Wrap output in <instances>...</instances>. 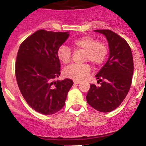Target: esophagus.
I'll return each mask as SVG.
<instances>
[{
	"label": "esophagus",
	"instance_id": "obj_1",
	"mask_svg": "<svg viewBox=\"0 0 146 146\" xmlns=\"http://www.w3.org/2000/svg\"><path fill=\"white\" fill-rule=\"evenodd\" d=\"M73 82H74V84H79L80 82V80H74Z\"/></svg>",
	"mask_w": 146,
	"mask_h": 146
}]
</instances>
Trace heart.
I'll return each mask as SVG.
<instances>
[{"label":"heart","instance_id":"1","mask_svg":"<svg viewBox=\"0 0 146 146\" xmlns=\"http://www.w3.org/2000/svg\"><path fill=\"white\" fill-rule=\"evenodd\" d=\"M77 49L85 51V61H91L94 66H98L104 64L108 56V49L104 43L98 42L95 38L90 36H84L75 39L72 43ZM57 55L59 60L66 64L72 60V51L70 48L62 45L58 49ZM91 72V66L88 64H72L67 66L64 71L66 77L75 80H82L86 78Z\"/></svg>","mask_w":146,"mask_h":146}]
</instances>
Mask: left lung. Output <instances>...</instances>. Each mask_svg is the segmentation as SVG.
<instances>
[{
  "label": "left lung",
  "instance_id": "8db88e82",
  "mask_svg": "<svg viewBox=\"0 0 146 146\" xmlns=\"http://www.w3.org/2000/svg\"><path fill=\"white\" fill-rule=\"evenodd\" d=\"M106 37L110 54L108 61L96 74L101 86H90L86 95L89 105L102 113L114 110L122 103L131 87L134 72L132 53L128 43L110 30H95Z\"/></svg>",
  "mask_w": 146,
  "mask_h": 146
}]
</instances>
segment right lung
Here are the masks:
<instances>
[{
	"mask_svg": "<svg viewBox=\"0 0 146 146\" xmlns=\"http://www.w3.org/2000/svg\"><path fill=\"white\" fill-rule=\"evenodd\" d=\"M69 32L37 31L20 44L15 73L22 95L34 110L52 115L65 105L73 81L54 80L60 74L58 49L69 38Z\"/></svg>",
	"mask_w": 146,
	"mask_h": 146,
	"instance_id": "add662e5",
	"label": "right lung"
}]
</instances>
